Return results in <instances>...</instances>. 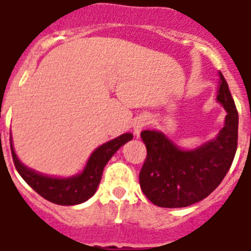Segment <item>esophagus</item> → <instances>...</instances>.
<instances>
[{
  "instance_id": "obj_1",
  "label": "esophagus",
  "mask_w": 251,
  "mask_h": 251,
  "mask_svg": "<svg viewBox=\"0 0 251 251\" xmlns=\"http://www.w3.org/2000/svg\"><path fill=\"white\" fill-rule=\"evenodd\" d=\"M148 124H149V119H148V118H145V117L137 118V119H136V121H134V123H133L134 133H136L138 136V134L141 133V130L144 129V128L146 127Z\"/></svg>"
}]
</instances>
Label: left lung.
<instances>
[{"label":"left lung","instance_id":"1","mask_svg":"<svg viewBox=\"0 0 251 251\" xmlns=\"http://www.w3.org/2000/svg\"><path fill=\"white\" fill-rule=\"evenodd\" d=\"M217 101L227 111L214 140L194 150H182L164 133L142 130L148 156L140 172L145 196L161 208H185L210 195L226 177L237 150L239 114L228 84L219 72Z\"/></svg>","mask_w":251,"mask_h":251}]
</instances>
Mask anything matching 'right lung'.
<instances>
[{"label":"right lung","mask_w":251,"mask_h":251,"mask_svg":"<svg viewBox=\"0 0 251 251\" xmlns=\"http://www.w3.org/2000/svg\"><path fill=\"white\" fill-rule=\"evenodd\" d=\"M132 138L133 134L124 133L106 144L101 145L100 148H97L92 152L83 172L69 178H55L37 173L36 171L25 167L19 160L12 148L11 137H10V145H11L12 160L16 171L37 194L53 204L76 205L87 201L95 195L97 186L101 181L103 167L110 160L111 156Z\"/></svg>","instance_id":"right-lung-1"}]
</instances>
